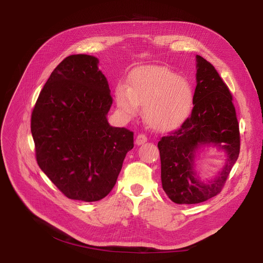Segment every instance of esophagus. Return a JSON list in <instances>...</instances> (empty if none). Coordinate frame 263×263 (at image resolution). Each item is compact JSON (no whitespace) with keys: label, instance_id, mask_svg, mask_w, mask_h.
Here are the masks:
<instances>
[{"label":"esophagus","instance_id":"obj_1","mask_svg":"<svg viewBox=\"0 0 263 263\" xmlns=\"http://www.w3.org/2000/svg\"><path fill=\"white\" fill-rule=\"evenodd\" d=\"M147 140L148 139H147V136L145 134H139V135H137V137H136L135 143H136V145H142V144L146 143Z\"/></svg>","mask_w":263,"mask_h":263}]
</instances>
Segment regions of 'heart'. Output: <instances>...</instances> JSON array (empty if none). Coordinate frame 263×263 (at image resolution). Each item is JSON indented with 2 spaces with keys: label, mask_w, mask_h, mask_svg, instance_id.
<instances>
[{
  "label": "heart",
  "mask_w": 263,
  "mask_h": 263,
  "mask_svg": "<svg viewBox=\"0 0 263 263\" xmlns=\"http://www.w3.org/2000/svg\"><path fill=\"white\" fill-rule=\"evenodd\" d=\"M115 98L126 115H136L139 105H143L149 126L157 131H168L187 119L194 93L190 83L170 68L144 66L131 72L127 86H117Z\"/></svg>",
  "instance_id": "b5f03b06"
}]
</instances>
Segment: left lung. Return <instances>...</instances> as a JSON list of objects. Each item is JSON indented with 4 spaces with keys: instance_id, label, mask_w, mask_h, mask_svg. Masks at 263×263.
I'll return each instance as SVG.
<instances>
[{
    "instance_id": "8db88e82",
    "label": "left lung",
    "mask_w": 263,
    "mask_h": 263,
    "mask_svg": "<svg viewBox=\"0 0 263 263\" xmlns=\"http://www.w3.org/2000/svg\"><path fill=\"white\" fill-rule=\"evenodd\" d=\"M197 85L194 107L180 129L158 143L163 190L176 203L193 204L208 200L224 187L240 154V131L232 95L216 69L197 55ZM212 143L226 150L228 160L219 176L208 184L195 176L196 150Z\"/></svg>"
}]
</instances>
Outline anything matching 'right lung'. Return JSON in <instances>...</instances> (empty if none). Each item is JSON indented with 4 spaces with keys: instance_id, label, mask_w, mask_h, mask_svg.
<instances>
[{
    "instance_id": "add662e5",
    "label": "right lung",
    "mask_w": 263,
    "mask_h": 263,
    "mask_svg": "<svg viewBox=\"0 0 263 263\" xmlns=\"http://www.w3.org/2000/svg\"><path fill=\"white\" fill-rule=\"evenodd\" d=\"M98 59L63 60L41 89L32 112L36 160L63 194L98 201L114 187L133 144V132L109 126L113 99Z\"/></svg>"
}]
</instances>
